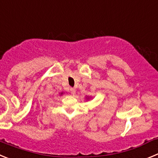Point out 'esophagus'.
I'll return each instance as SVG.
<instances>
[{
	"instance_id": "esophagus-1",
	"label": "esophagus",
	"mask_w": 158,
	"mask_h": 158,
	"mask_svg": "<svg viewBox=\"0 0 158 158\" xmlns=\"http://www.w3.org/2000/svg\"><path fill=\"white\" fill-rule=\"evenodd\" d=\"M69 91H70V93H71L72 95H74V94L76 93V90H75V89H73V88H70Z\"/></svg>"
}]
</instances>
